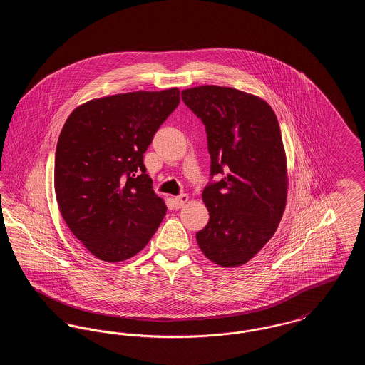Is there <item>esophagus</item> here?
I'll return each mask as SVG.
<instances>
[{
  "instance_id": "34e87169",
  "label": "esophagus",
  "mask_w": 365,
  "mask_h": 365,
  "mask_svg": "<svg viewBox=\"0 0 365 365\" xmlns=\"http://www.w3.org/2000/svg\"><path fill=\"white\" fill-rule=\"evenodd\" d=\"M189 201V195L187 194H179L174 198L175 207L176 208H182L186 202Z\"/></svg>"
}]
</instances>
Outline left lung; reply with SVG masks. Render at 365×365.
<instances>
[{
  "instance_id": "8db88e82",
  "label": "left lung",
  "mask_w": 365,
  "mask_h": 365,
  "mask_svg": "<svg viewBox=\"0 0 365 365\" xmlns=\"http://www.w3.org/2000/svg\"><path fill=\"white\" fill-rule=\"evenodd\" d=\"M182 100L205 125L210 182L202 191V253L232 268L253 259L275 234L286 207L287 173L278 119L256 96L232 87L198 86ZM215 174L219 181H212Z\"/></svg>"
}]
</instances>
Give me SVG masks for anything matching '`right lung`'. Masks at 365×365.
<instances>
[{"instance_id":"obj_1","label":"right lung","mask_w":365,"mask_h":365,"mask_svg":"<svg viewBox=\"0 0 365 365\" xmlns=\"http://www.w3.org/2000/svg\"><path fill=\"white\" fill-rule=\"evenodd\" d=\"M179 88L87 101L64 124L54 157V191L72 234L100 260L140 252L167 207L146 174L143 153L179 105Z\"/></svg>"}]
</instances>
